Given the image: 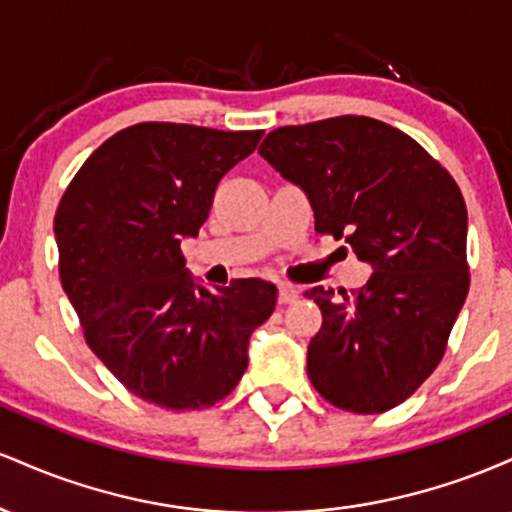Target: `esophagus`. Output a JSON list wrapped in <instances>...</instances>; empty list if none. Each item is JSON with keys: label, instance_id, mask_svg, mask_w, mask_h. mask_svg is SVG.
<instances>
[{"label": "esophagus", "instance_id": "esophagus-1", "mask_svg": "<svg viewBox=\"0 0 512 512\" xmlns=\"http://www.w3.org/2000/svg\"><path fill=\"white\" fill-rule=\"evenodd\" d=\"M298 298V289L293 284H279V303L289 305Z\"/></svg>", "mask_w": 512, "mask_h": 512}]
</instances>
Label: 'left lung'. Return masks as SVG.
Segmentation results:
<instances>
[{
    "instance_id": "left-lung-1",
    "label": "left lung",
    "mask_w": 512,
    "mask_h": 512,
    "mask_svg": "<svg viewBox=\"0 0 512 512\" xmlns=\"http://www.w3.org/2000/svg\"><path fill=\"white\" fill-rule=\"evenodd\" d=\"M260 156L310 199L315 231L373 267L361 291H305L322 325L308 378L327 402L383 414L443 361L469 291L467 207L457 182L419 142L363 115L267 134Z\"/></svg>"
}]
</instances>
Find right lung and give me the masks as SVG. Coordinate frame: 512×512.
<instances>
[{"label": "right lung", "mask_w": 512, "mask_h": 512, "mask_svg": "<svg viewBox=\"0 0 512 512\" xmlns=\"http://www.w3.org/2000/svg\"><path fill=\"white\" fill-rule=\"evenodd\" d=\"M262 134L139 122L98 146L60 199V281L86 344L156 407L221 402L248 368L252 330L274 310V284L233 279L209 291L190 279L180 250Z\"/></svg>", "instance_id": "obj_1"}]
</instances>
